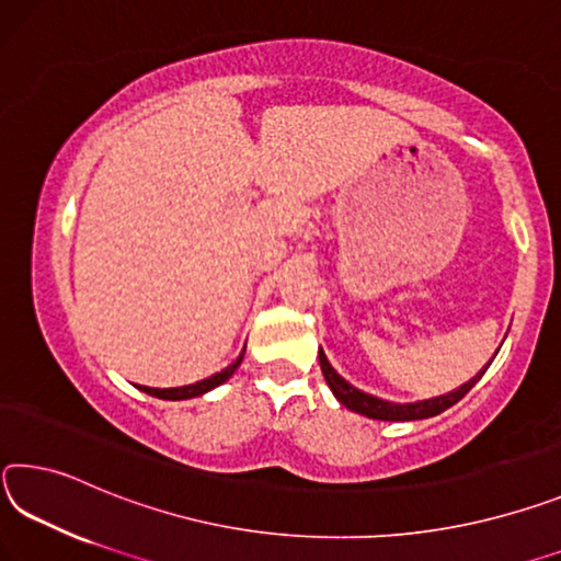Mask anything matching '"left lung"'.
<instances>
[{
    "label": "left lung",
    "instance_id": "8db88e82",
    "mask_svg": "<svg viewBox=\"0 0 561 561\" xmlns=\"http://www.w3.org/2000/svg\"><path fill=\"white\" fill-rule=\"evenodd\" d=\"M320 357V370L325 375L328 388L333 390V394L337 398L341 405H345L347 410L357 412V415L373 417V420H390V422H405V420H425V417H435L439 412H445L447 408H453L457 400H462L467 392L472 390V385L482 378V373H477L470 382H465L462 388H457L447 394H439V398L433 400H420V402H388L382 398H375V394H367L363 390H357L355 385L347 382L343 375L335 373V367L328 363V357L323 351H318Z\"/></svg>",
    "mask_w": 561,
    "mask_h": 561
}]
</instances>
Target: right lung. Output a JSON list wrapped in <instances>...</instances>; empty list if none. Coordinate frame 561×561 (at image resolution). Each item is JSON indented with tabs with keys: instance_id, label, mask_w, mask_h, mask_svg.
<instances>
[{
	"instance_id": "1",
	"label": "right lung",
	"mask_w": 561,
	"mask_h": 561,
	"mask_svg": "<svg viewBox=\"0 0 561 561\" xmlns=\"http://www.w3.org/2000/svg\"><path fill=\"white\" fill-rule=\"evenodd\" d=\"M243 353H245V347H243ZM243 353L238 355L236 360L226 367V370L210 375V378L201 380V382L183 385V388H146V385H144L141 390L153 394V398H159V400H188V398H198V394L214 390V388H218V385H224L228 378H231V375L236 373V367L241 365V360H243Z\"/></svg>"
}]
</instances>
